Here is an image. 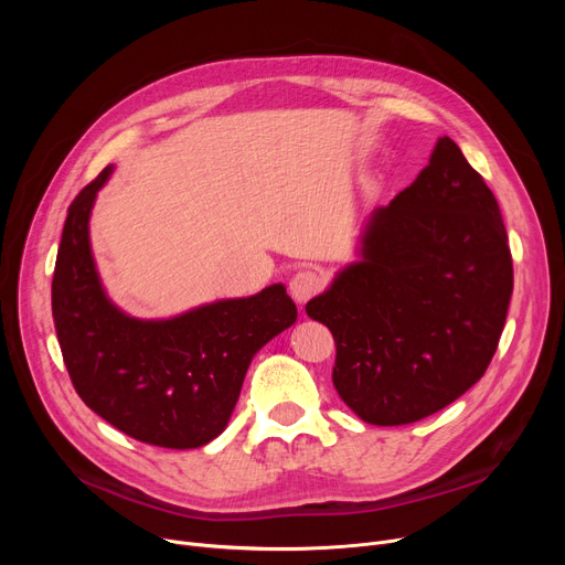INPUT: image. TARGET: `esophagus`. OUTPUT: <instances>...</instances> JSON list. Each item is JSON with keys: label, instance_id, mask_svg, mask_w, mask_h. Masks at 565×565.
Listing matches in <instances>:
<instances>
[{"label": "esophagus", "instance_id": "obj_1", "mask_svg": "<svg viewBox=\"0 0 565 565\" xmlns=\"http://www.w3.org/2000/svg\"><path fill=\"white\" fill-rule=\"evenodd\" d=\"M322 275L316 270H300L290 279V295L295 298V302H309L313 295H318L322 290Z\"/></svg>", "mask_w": 565, "mask_h": 565}]
</instances>
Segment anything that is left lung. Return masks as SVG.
Wrapping results in <instances>:
<instances>
[{
  "instance_id": "8db88e82",
  "label": "left lung",
  "mask_w": 565,
  "mask_h": 565,
  "mask_svg": "<svg viewBox=\"0 0 565 565\" xmlns=\"http://www.w3.org/2000/svg\"><path fill=\"white\" fill-rule=\"evenodd\" d=\"M360 254L307 313L330 328L332 382L360 419L419 422L483 377L513 292L499 203L454 139L375 207Z\"/></svg>"
}]
</instances>
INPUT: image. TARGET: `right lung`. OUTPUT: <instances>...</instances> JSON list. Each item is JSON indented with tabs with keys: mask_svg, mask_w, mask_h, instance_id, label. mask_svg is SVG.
<instances>
[{
	"mask_svg": "<svg viewBox=\"0 0 565 565\" xmlns=\"http://www.w3.org/2000/svg\"><path fill=\"white\" fill-rule=\"evenodd\" d=\"M105 167L71 203L52 279V316L79 398L121 433L164 449H196L228 424L254 354L298 318L281 284L169 320L118 311L100 286L88 215Z\"/></svg>",
	"mask_w": 565,
	"mask_h": 565,
	"instance_id": "1",
	"label": "right lung"
}]
</instances>
